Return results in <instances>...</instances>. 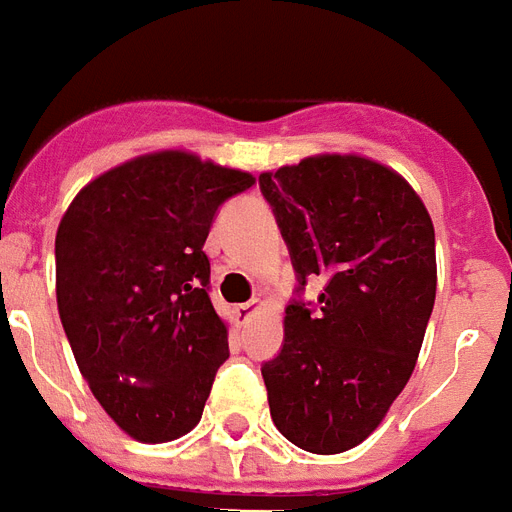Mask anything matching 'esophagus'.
<instances>
[{
	"instance_id": "esophagus-1",
	"label": "esophagus",
	"mask_w": 512,
	"mask_h": 512,
	"mask_svg": "<svg viewBox=\"0 0 512 512\" xmlns=\"http://www.w3.org/2000/svg\"><path fill=\"white\" fill-rule=\"evenodd\" d=\"M257 310H260V299H249V302H244V305L236 307V315H239V321L247 323L249 318L257 313Z\"/></svg>"
}]
</instances>
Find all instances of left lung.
I'll return each mask as SVG.
<instances>
[{
  "label": "left lung",
  "mask_w": 512,
  "mask_h": 512,
  "mask_svg": "<svg viewBox=\"0 0 512 512\" xmlns=\"http://www.w3.org/2000/svg\"><path fill=\"white\" fill-rule=\"evenodd\" d=\"M297 292L284 347L263 365L270 418L292 444L336 455L368 439L400 397L436 297L434 223L400 173L360 155H315L260 173Z\"/></svg>",
  "instance_id": "left-lung-1"
}]
</instances>
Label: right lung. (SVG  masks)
<instances>
[{
	"label": "right lung",
	"instance_id": "right-lung-1",
	"mask_svg": "<svg viewBox=\"0 0 512 512\" xmlns=\"http://www.w3.org/2000/svg\"><path fill=\"white\" fill-rule=\"evenodd\" d=\"M252 184L244 170L165 149L97 176L62 215V328L99 405L136 442H173L202 418L228 357L202 247L218 207Z\"/></svg>",
	"mask_w": 512,
	"mask_h": 512
}]
</instances>
